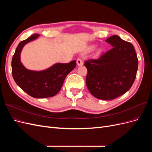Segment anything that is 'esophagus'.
Wrapping results in <instances>:
<instances>
[{
  "label": "esophagus",
  "instance_id": "1",
  "mask_svg": "<svg viewBox=\"0 0 152 152\" xmlns=\"http://www.w3.org/2000/svg\"><path fill=\"white\" fill-rule=\"evenodd\" d=\"M77 64L78 66H82L83 65V61H82L81 58H78L77 59Z\"/></svg>",
  "mask_w": 152,
  "mask_h": 152
}]
</instances>
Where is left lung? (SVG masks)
Returning <instances> with one entry per match:
<instances>
[{"label":"left lung","instance_id":"1","mask_svg":"<svg viewBox=\"0 0 152 152\" xmlns=\"http://www.w3.org/2000/svg\"><path fill=\"white\" fill-rule=\"evenodd\" d=\"M106 42L112 49L84 63L86 86L96 98L111 100L129 90L136 79L138 59L132 44L118 35L110 37Z\"/></svg>","mask_w":152,"mask_h":152}]
</instances>
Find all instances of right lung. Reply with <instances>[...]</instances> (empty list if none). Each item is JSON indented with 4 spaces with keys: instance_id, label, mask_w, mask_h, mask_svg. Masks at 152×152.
Segmentation results:
<instances>
[{
    "instance_id": "add662e5",
    "label": "right lung",
    "mask_w": 152,
    "mask_h": 152,
    "mask_svg": "<svg viewBox=\"0 0 152 152\" xmlns=\"http://www.w3.org/2000/svg\"><path fill=\"white\" fill-rule=\"evenodd\" d=\"M39 35L35 34L18 44L12 59V75L16 84L31 97H53L60 91L66 75L75 68L77 63L75 60L68 63H56L39 72L26 69L20 61L21 51L26 43Z\"/></svg>"
}]
</instances>
